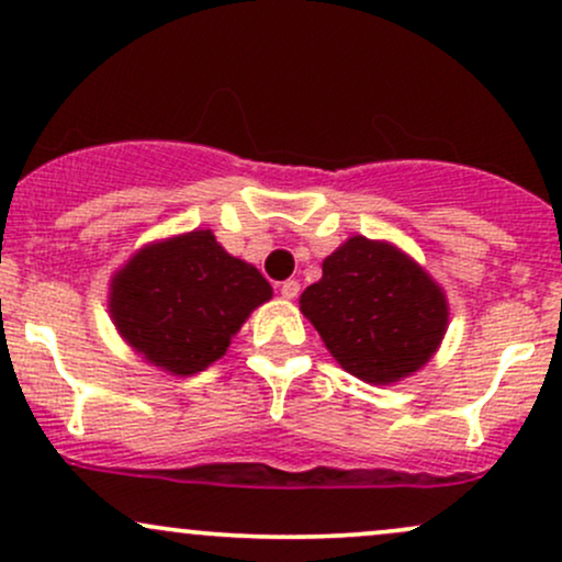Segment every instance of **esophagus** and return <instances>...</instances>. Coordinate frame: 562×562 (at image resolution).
<instances>
[{"label":"esophagus","instance_id":"34e87169","mask_svg":"<svg viewBox=\"0 0 562 562\" xmlns=\"http://www.w3.org/2000/svg\"><path fill=\"white\" fill-rule=\"evenodd\" d=\"M299 290H301L299 280H285V282H282V285H280V295H282V299L293 301L295 295H299Z\"/></svg>","mask_w":562,"mask_h":562}]
</instances>
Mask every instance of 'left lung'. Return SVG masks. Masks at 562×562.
Returning a JSON list of instances; mask_svg holds the SVG:
<instances>
[{
    "instance_id": "8db88e82",
    "label": "left lung",
    "mask_w": 562,
    "mask_h": 562,
    "mask_svg": "<svg viewBox=\"0 0 562 562\" xmlns=\"http://www.w3.org/2000/svg\"><path fill=\"white\" fill-rule=\"evenodd\" d=\"M301 312L335 362L372 385L420 370L449 325L434 277L396 245L362 235L322 261V280L301 293Z\"/></svg>"
}]
</instances>
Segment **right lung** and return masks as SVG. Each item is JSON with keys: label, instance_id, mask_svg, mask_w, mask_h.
Here are the masks:
<instances>
[{"label": "right lung", "instance_id": "right-lung-1", "mask_svg": "<svg viewBox=\"0 0 562 562\" xmlns=\"http://www.w3.org/2000/svg\"><path fill=\"white\" fill-rule=\"evenodd\" d=\"M272 285L229 256L211 229L139 248L111 280L108 308L134 351L171 375H195L224 357Z\"/></svg>", "mask_w": 562, "mask_h": 562}]
</instances>
